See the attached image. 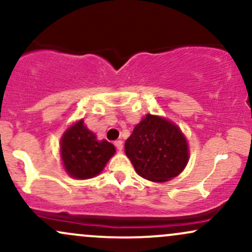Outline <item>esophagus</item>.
<instances>
[{
    "mask_svg": "<svg viewBox=\"0 0 252 252\" xmlns=\"http://www.w3.org/2000/svg\"><path fill=\"white\" fill-rule=\"evenodd\" d=\"M115 146H116V148L118 150H122L123 149V141H121V140L115 141Z\"/></svg>",
    "mask_w": 252,
    "mask_h": 252,
    "instance_id": "1",
    "label": "esophagus"
}]
</instances>
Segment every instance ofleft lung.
<instances>
[{
  "mask_svg": "<svg viewBox=\"0 0 252 252\" xmlns=\"http://www.w3.org/2000/svg\"><path fill=\"white\" fill-rule=\"evenodd\" d=\"M124 149L136 173L153 182L178 176L189 158V144L180 128L150 114L135 126Z\"/></svg>",
  "mask_w": 252,
  "mask_h": 252,
  "instance_id": "obj_1",
  "label": "left lung"
}]
</instances>
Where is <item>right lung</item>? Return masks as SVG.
<instances>
[{"mask_svg":"<svg viewBox=\"0 0 252 252\" xmlns=\"http://www.w3.org/2000/svg\"><path fill=\"white\" fill-rule=\"evenodd\" d=\"M115 152L114 144L98 141L83 120L72 124L60 140L63 168L74 179H90L99 174Z\"/></svg>","mask_w":252,"mask_h":252,"instance_id":"obj_1","label":"right lung"}]
</instances>
